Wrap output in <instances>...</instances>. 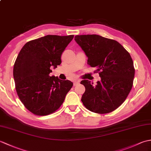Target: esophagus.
I'll return each instance as SVG.
<instances>
[{
  "mask_svg": "<svg viewBox=\"0 0 151 151\" xmlns=\"http://www.w3.org/2000/svg\"><path fill=\"white\" fill-rule=\"evenodd\" d=\"M79 84H80V81H74V82H73V86H76L78 85Z\"/></svg>",
  "mask_w": 151,
  "mask_h": 151,
  "instance_id": "obj_1",
  "label": "esophagus"
}]
</instances>
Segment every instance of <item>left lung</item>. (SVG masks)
I'll return each instance as SVG.
<instances>
[{"mask_svg":"<svg viewBox=\"0 0 151 151\" xmlns=\"http://www.w3.org/2000/svg\"><path fill=\"white\" fill-rule=\"evenodd\" d=\"M75 40L95 67L101 81H81L86 90L81 101L92 112L107 114L123 103L132 88L135 70L130 54L117 41L99 35H80Z\"/></svg>","mask_w":151,"mask_h":151,"instance_id":"8db88e82","label":"left lung"}]
</instances>
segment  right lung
Returning a JSON list of instances; mask_svg holds the SVG:
<instances>
[{
  "mask_svg": "<svg viewBox=\"0 0 151 151\" xmlns=\"http://www.w3.org/2000/svg\"><path fill=\"white\" fill-rule=\"evenodd\" d=\"M73 35H47L28 41L19 52L14 66L17 93L28 110L47 115L58 110L73 85L70 81L50 76L51 67L62 63L61 55Z\"/></svg>",
  "mask_w": 151,
  "mask_h": 151,
  "instance_id": "1",
  "label": "right lung"
}]
</instances>
